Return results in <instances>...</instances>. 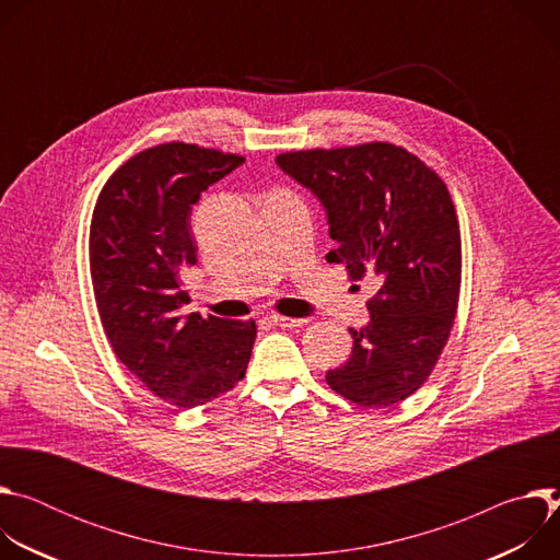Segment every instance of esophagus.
Returning a JSON list of instances; mask_svg holds the SVG:
<instances>
[{"instance_id": "34e87169", "label": "esophagus", "mask_w": 560, "mask_h": 560, "mask_svg": "<svg viewBox=\"0 0 560 560\" xmlns=\"http://www.w3.org/2000/svg\"><path fill=\"white\" fill-rule=\"evenodd\" d=\"M268 322H272L275 326H281V328H299V326L307 324L305 318H292V316H281V314L268 316Z\"/></svg>"}]
</instances>
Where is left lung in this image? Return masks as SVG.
Here are the masks:
<instances>
[{
	"instance_id": "8db88e82",
	"label": "left lung",
	"mask_w": 560,
	"mask_h": 560,
	"mask_svg": "<svg viewBox=\"0 0 560 560\" xmlns=\"http://www.w3.org/2000/svg\"><path fill=\"white\" fill-rule=\"evenodd\" d=\"M277 166L322 201L350 279H378L370 322L354 330L350 359L328 385L363 408H387L432 374L454 326L460 230L443 179L394 143L296 150Z\"/></svg>"
}]
</instances>
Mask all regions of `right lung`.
I'll use <instances>...</instances> for the list:
<instances>
[{
  "label": "right lung",
  "mask_w": 560,
  "mask_h": 560,
  "mask_svg": "<svg viewBox=\"0 0 560 560\" xmlns=\"http://www.w3.org/2000/svg\"><path fill=\"white\" fill-rule=\"evenodd\" d=\"M246 162L195 143L152 145L113 173L91 221V277L117 359L159 398L197 408L246 376L255 322L186 312L182 275L197 264L190 212Z\"/></svg>",
  "instance_id": "obj_1"
}]
</instances>
